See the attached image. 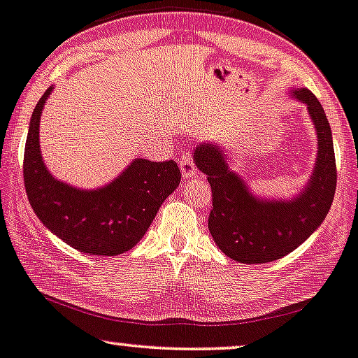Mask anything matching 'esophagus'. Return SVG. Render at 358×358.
<instances>
[{
    "label": "esophagus",
    "mask_w": 358,
    "mask_h": 358,
    "mask_svg": "<svg viewBox=\"0 0 358 358\" xmlns=\"http://www.w3.org/2000/svg\"><path fill=\"white\" fill-rule=\"evenodd\" d=\"M180 169H182L183 178H192V176L196 175V169H194L192 154H183L182 159H180Z\"/></svg>",
    "instance_id": "1"
}]
</instances>
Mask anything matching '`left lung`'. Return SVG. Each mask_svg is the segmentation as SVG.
<instances>
[{"label": "left lung", "instance_id": "1", "mask_svg": "<svg viewBox=\"0 0 358 358\" xmlns=\"http://www.w3.org/2000/svg\"><path fill=\"white\" fill-rule=\"evenodd\" d=\"M293 96L308 106L319 150L308 187L292 201L252 196L244 182L229 170L219 147L201 144L194 150V164L211 185L209 232L219 249L241 264H266L288 255L321 226L334 199L337 166L326 113L308 88L294 90Z\"/></svg>", "mask_w": 358, "mask_h": 358}]
</instances>
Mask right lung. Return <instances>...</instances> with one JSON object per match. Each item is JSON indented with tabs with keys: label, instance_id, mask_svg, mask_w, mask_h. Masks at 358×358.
Listing matches in <instances>:
<instances>
[{
	"label": "right lung",
	"instance_id": "right-lung-1",
	"mask_svg": "<svg viewBox=\"0 0 358 358\" xmlns=\"http://www.w3.org/2000/svg\"><path fill=\"white\" fill-rule=\"evenodd\" d=\"M52 87L32 113L24 149V187L42 224L73 249L111 257L131 250L154 221L160 204L178 187L173 160L136 159L119 178L99 189H76L47 171L39 149V122Z\"/></svg>",
	"mask_w": 358,
	"mask_h": 358
}]
</instances>
